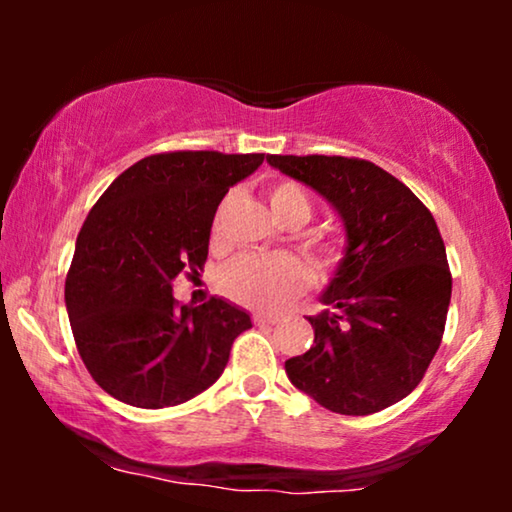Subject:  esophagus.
<instances>
[{
	"instance_id": "obj_1",
	"label": "esophagus",
	"mask_w": 512,
	"mask_h": 512,
	"mask_svg": "<svg viewBox=\"0 0 512 512\" xmlns=\"http://www.w3.org/2000/svg\"><path fill=\"white\" fill-rule=\"evenodd\" d=\"M251 319H254L256 326H275V324H279L277 317H268V314H261V312H256Z\"/></svg>"
}]
</instances>
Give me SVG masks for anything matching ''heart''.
Returning <instances> with one entry per match:
<instances>
[{
    "label": "heart",
    "mask_w": 512,
    "mask_h": 512,
    "mask_svg": "<svg viewBox=\"0 0 512 512\" xmlns=\"http://www.w3.org/2000/svg\"><path fill=\"white\" fill-rule=\"evenodd\" d=\"M272 214L284 226L298 228L312 219V200L307 191L291 179H275L268 186ZM214 237H219V219L214 223ZM319 270L338 268L345 254L342 240L335 233L314 230L305 237ZM221 291L237 305L261 312H277L298 298L310 286V272L305 263L291 254L275 256H240L221 272Z\"/></svg>",
    "instance_id": "heart-1"
}]
</instances>
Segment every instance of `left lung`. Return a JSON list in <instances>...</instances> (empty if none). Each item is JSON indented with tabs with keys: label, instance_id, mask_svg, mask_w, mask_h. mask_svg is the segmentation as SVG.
<instances>
[{
	"label": "left lung",
	"instance_id": "8db88e82",
	"mask_svg": "<svg viewBox=\"0 0 512 512\" xmlns=\"http://www.w3.org/2000/svg\"><path fill=\"white\" fill-rule=\"evenodd\" d=\"M319 191L347 228L314 345L284 363L300 391L340 415H373L422 382L445 333L452 272L429 207L363 158L268 156Z\"/></svg>",
	"mask_w": 512,
	"mask_h": 512
}]
</instances>
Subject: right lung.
<instances>
[{"label": "right lung", "mask_w": 512, "mask_h": 512, "mask_svg": "<svg viewBox=\"0 0 512 512\" xmlns=\"http://www.w3.org/2000/svg\"><path fill=\"white\" fill-rule=\"evenodd\" d=\"M265 153L165 151L128 167L76 237L65 279L74 342L109 396L135 408L186 403L219 380L247 312L179 305L172 282L207 261L216 207Z\"/></svg>", "instance_id": "obj_1"}]
</instances>
